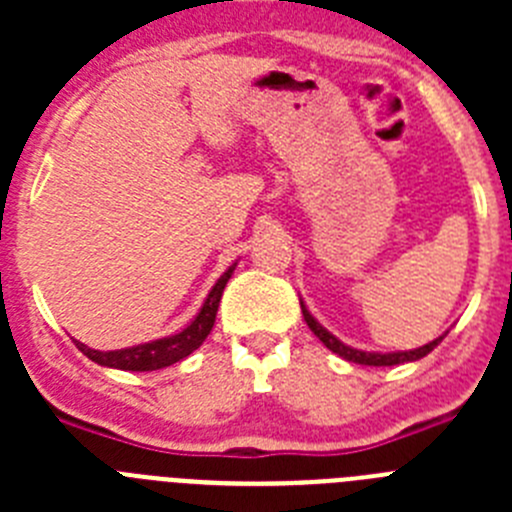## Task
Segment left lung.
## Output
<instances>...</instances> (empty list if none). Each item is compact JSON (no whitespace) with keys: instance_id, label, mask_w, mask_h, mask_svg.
Segmentation results:
<instances>
[{"instance_id":"left-lung-1","label":"left lung","mask_w":512,"mask_h":512,"mask_svg":"<svg viewBox=\"0 0 512 512\" xmlns=\"http://www.w3.org/2000/svg\"><path fill=\"white\" fill-rule=\"evenodd\" d=\"M300 307H302V315H305V323L310 325V330L315 333V336L320 338V341L325 343V346L333 351V354L343 356L346 361H354V364H364V366H397V364H408V361H418L423 359V356H428L433 351V348L438 346V343L446 338V333L438 338H433L431 343H425V346L420 348H413V351H390V354H379V351H361V348H351L346 346L343 341H338L330 330H325L323 325L318 323V320L312 318L310 310L305 307V302L300 300Z\"/></svg>"}]
</instances>
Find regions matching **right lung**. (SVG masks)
<instances>
[{"instance_id": "add662e5", "label": "right lung", "mask_w": 512, "mask_h": 512, "mask_svg": "<svg viewBox=\"0 0 512 512\" xmlns=\"http://www.w3.org/2000/svg\"><path fill=\"white\" fill-rule=\"evenodd\" d=\"M235 264L228 266L223 277L217 279L215 287L210 289L207 300L202 302L200 312L194 315L192 323L187 328H182L174 336L156 338L151 343H138V346L130 348H117V351H97V348H89L87 343L76 341V348L81 354L89 356L94 364L110 366V369H122V372H156V369H164V366L176 364V361L187 359L192 351L202 346L207 336H210L212 325H215L217 305H220V297H223V289L228 284L230 274H233Z\"/></svg>"}]
</instances>
